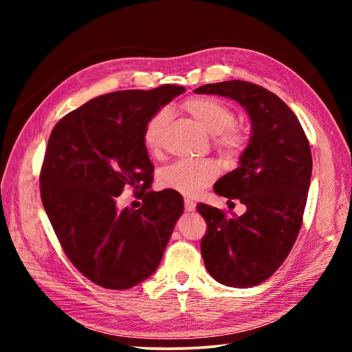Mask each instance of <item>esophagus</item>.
<instances>
[{
  "mask_svg": "<svg viewBox=\"0 0 352 352\" xmlns=\"http://www.w3.org/2000/svg\"><path fill=\"white\" fill-rule=\"evenodd\" d=\"M185 210L186 211H194L195 210V202L192 199H185Z\"/></svg>",
  "mask_w": 352,
  "mask_h": 352,
  "instance_id": "1",
  "label": "esophagus"
}]
</instances>
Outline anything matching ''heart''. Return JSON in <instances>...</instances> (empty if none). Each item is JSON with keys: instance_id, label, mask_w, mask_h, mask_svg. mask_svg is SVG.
Segmentation results:
<instances>
[{"instance_id": "1", "label": "heart", "mask_w": 352, "mask_h": 352, "mask_svg": "<svg viewBox=\"0 0 352 352\" xmlns=\"http://www.w3.org/2000/svg\"><path fill=\"white\" fill-rule=\"evenodd\" d=\"M182 110L201 129L212 136V144L228 158H238L248 146L250 135L235 124V113L219 100L192 97L182 104ZM170 120L167 110H160L146 122L142 141L150 155L163 151L166 129ZM219 176V166L211 160H180L164 168L158 176V185L185 197H195L210 186Z\"/></svg>"}]
</instances>
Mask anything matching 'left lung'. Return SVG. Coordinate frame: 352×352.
<instances>
[{
    "mask_svg": "<svg viewBox=\"0 0 352 352\" xmlns=\"http://www.w3.org/2000/svg\"><path fill=\"white\" fill-rule=\"evenodd\" d=\"M197 94L221 95L248 111L252 135L239 167L217 180L214 192L247 207L239 217L207 204L201 254L208 273L232 287L255 286L278 270L302 225L313 158L300 120L278 97L243 80L208 83ZM233 204V202H232Z\"/></svg>",
    "mask_w": 352,
    "mask_h": 352,
    "instance_id": "1",
    "label": "left lung"
}]
</instances>
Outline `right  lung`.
I'll list each match as a JSON object with an SVG mask.
<instances>
[{
	"label": "right lung",
	"mask_w": 352,
	"mask_h": 352,
	"mask_svg": "<svg viewBox=\"0 0 352 352\" xmlns=\"http://www.w3.org/2000/svg\"><path fill=\"white\" fill-rule=\"evenodd\" d=\"M185 91L177 85L101 95L54 126L42 162L41 199L67 258L105 289H129L155 272L177 219L182 195L148 190L154 166L142 132L150 117ZM126 186L143 207L117 212Z\"/></svg>",
	"instance_id": "obj_1"
}]
</instances>
